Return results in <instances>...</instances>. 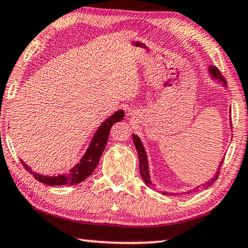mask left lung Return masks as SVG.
<instances>
[{"label": "left lung", "mask_w": 248, "mask_h": 248, "mask_svg": "<svg viewBox=\"0 0 248 248\" xmlns=\"http://www.w3.org/2000/svg\"><path fill=\"white\" fill-rule=\"evenodd\" d=\"M208 71L210 73V76L213 77V79L215 80H218L220 81L221 83L224 84V86H227L226 84V81H225L224 77L221 76V73L218 71V69L216 68V66L214 65H210ZM132 139H134V143L136 146V149H137V153H138V156H139V168H140V175H141L143 182H145L148 186L153 188V189H155L154 188V185H151V182H150V175H149V169H148V157H147V154L145 151V148H143V145L141 142V140L139 139V137L137 135H132ZM224 162V159H221V161L219 162L218 165V168H217V171H216V175L213 177L212 180L207 184V186H209V185H212L215 180L218 178V175H219V170L221 168V165H223ZM199 189V187H196V190ZM161 194L164 195H169L168 193H166V191H161Z\"/></svg>", "instance_id": "8db88e82"}]
</instances>
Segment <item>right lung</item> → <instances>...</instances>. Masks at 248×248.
Returning <instances> with one entry per match:
<instances>
[{
    "label": "right lung",
    "instance_id": "obj_1",
    "mask_svg": "<svg viewBox=\"0 0 248 248\" xmlns=\"http://www.w3.org/2000/svg\"><path fill=\"white\" fill-rule=\"evenodd\" d=\"M124 117V110H118L114 112L112 116H110L108 119H106L101 124L100 127L98 128V130L95 131L92 138L90 145L86 151V154L83 155V157L81 158L79 164H77L71 170L65 175H59V176H44L39 175L32 170L29 166L25 164L24 161H22L23 167L34 176V178L38 182L42 183L44 185H49V186H63V185H77L80 184L83 180H86L89 176L91 175L95 167L98 166V162L100 160V157L105 150L107 146V141H108L110 129H111L112 124L121 121Z\"/></svg>",
    "mask_w": 248,
    "mask_h": 248
}]
</instances>
